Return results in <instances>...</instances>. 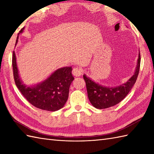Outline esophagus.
<instances>
[{"label": "esophagus", "mask_w": 154, "mask_h": 154, "mask_svg": "<svg viewBox=\"0 0 154 154\" xmlns=\"http://www.w3.org/2000/svg\"><path fill=\"white\" fill-rule=\"evenodd\" d=\"M72 74H73L75 77H79L82 74V69L81 68L75 67L74 68L73 71H72Z\"/></svg>", "instance_id": "esophagus-1"}]
</instances>
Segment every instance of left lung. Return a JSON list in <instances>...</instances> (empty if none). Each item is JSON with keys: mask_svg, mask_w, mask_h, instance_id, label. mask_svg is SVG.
Instances as JSON below:
<instances>
[{"mask_svg": "<svg viewBox=\"0 0 154 154\" xmlns=\"http://www.w3.org/2000/svg\"><path fill=\"white\" fill-rule=\"evenodd\" d=\"M140 66V54L139 51L134 73L127 81V82L114 87H105L95 83L85 75H83V79L86 83L88 98L92 105L96 109H104L113 106L121 102L135 84L139 73Z\"/></svg>", "mask_w": 154, "mask_h": 154, "instance_id": "obj_1", "label": "left lung"}]
</instances>
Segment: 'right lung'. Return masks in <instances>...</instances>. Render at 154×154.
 <instances>
[{
  "label": "right lung",
  "instance_id": "add662e5",
  "mask_svg": "<svg viewBox=\"0 0 154 154\" xmlns=\"http://www.w3.org/2000/svg\"><path fill=\"white\" fill-rule=\"evenodd\" d=\"M24 30V28H23L18 33L16 45L18 43L19 34H22ZM12 67L16 87L32 105L38 109L52 112L64 106L68 99L70 85L74 80L71 73V67L58 69L46 79L30 86L24 84L20 77L14 51L12 54Z\"/></svg>",
  "mask_w": 154,
  "mask_h": 154
}]
</instances>
